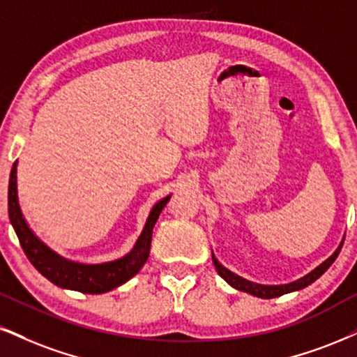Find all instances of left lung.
I'll use <instances>...</instances> for the list:
<instances>
[{"instance_id": "obj_1", "label": "left lung", "mask_w": 357, "mask_h": 357, "mask_svg": "<svg viewBox=\"0 0 357 357\" xmlns=\"http://www.w3.org/2000/svg\"><path fill=\"white\" fill-rule=\"evenodd\" d=\"M341 246H342V241L337 246L336 250H334V253L331 257H328L324 259L323 263H319L318 266L313 268L310 273H306L305 276H301V278L294 280V281H289V283H284V284H259V283H253V281L250 280H245L241 278V276L236 275V273H233L228 270L222 265V263L218 261L217 258H215V255L212 252V259H213V265L217 268L218 275L222 276L223 280L227 281L228 284L233 286L235 289H238V291H245V293H250L253 294V296L257 298H263V300H271V298H278V296H283L286 293H293V291H300V289L306 288L307 284H311L313 281H316L319 278L321 275H323L324 271L328 270L329 266L333 265L334 259L337 258V255L341 252Z\"/></svg>"}]
</instances>
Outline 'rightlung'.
Segmentation results:
<instances>
[{"label":"right lung","mask_w":357,"mask_h":357,"mask_svg":"<svg viewBox=\"0 0 357 357\" xmlns=\"http://www.w3.org/2000/svg\"><path fill=\"white\" fill-rule=\"evenodd\" d=\"M17 162H15L10 175V188H8V212H10V222L15 228L17 238H20L21 248L24 250L26 257L33 266L41 273L44 278L51 283L64 289L81 291L86 294H100L107 293L117 286L124 284L132 276H135L147 261L151 253L152 230L155 227L162 208L170 200V195L164 197L152 206L145 225L140 231L139 238L135 240L134 246L124 257L111 259L102 263H81L74 259L61 257L54 250H51L44 241H41L31 230L26 222L23 212H21L20 199H17Z\"/></svg>","instance_id":"obj_1"}]
</instances>
